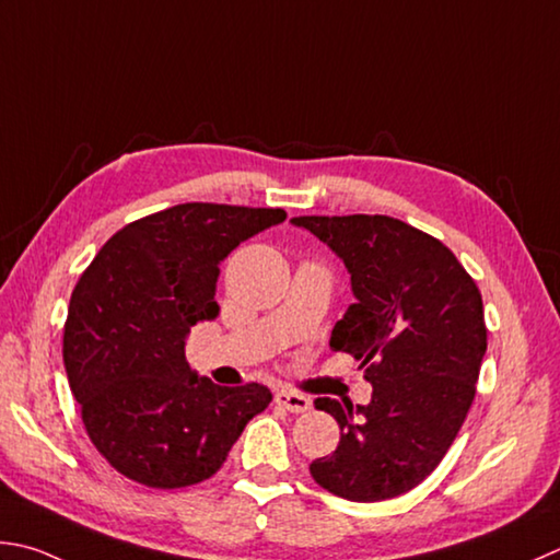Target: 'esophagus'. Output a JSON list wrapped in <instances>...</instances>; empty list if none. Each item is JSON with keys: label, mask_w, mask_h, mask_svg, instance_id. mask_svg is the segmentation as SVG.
I'll use <instances>...</instances> for the list:
<instances>
[{"label": "esophagus", "mask_w": 560, "mask_h": 560, "mask_svg": "<svg viewBox=\"0 0 560 560\" xmlns=\"http://www.w3.org/2000/svg\"><path fill=\"white\" fill-rule=\"evenodd\" d=\"M276 405L292 411V415H302V411H307L312 407L310 397H304L300 393H290V389H280V393H276Z\"/></svg>", "instance_id": "1"}]
</instances>
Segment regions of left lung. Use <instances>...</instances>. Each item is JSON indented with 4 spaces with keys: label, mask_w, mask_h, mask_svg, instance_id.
I'll list each match as a JSON object with an SVG mask.
<instances>
[{
    "label": "left lung",
    "mask_w": 560,
    "mask_h": 560,
    "mask_svg": "<svg viewBox=\"0 0 560 560\" xmlns=\"http://www.w3.org/2000/svg\"><path fill=\"white\" fill-rule=\"evenodd\" d=\"M351 272L355 302L329 346L351 353L373 385L368 405L314 399L341 441L310 472L351 502L405 494L446 456L476 397L488 348L482 298L439 238L383 214L294 217Z\"/></svg>",
    "instance_id": "1"
}]
</instances>
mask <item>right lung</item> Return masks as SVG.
I'll use <instances>...</instances> for the list:
<instances>
[{"instance_id":"right-lung-1","label":"right lung","mask_w":560,"mask_h":560,"mask_svg":"<svg viewBox=\"0 0 560 560\" xmlns=\"http://www.w3.org/2000/svg\"><path fill=\"white\" fill-rule=\"evenodd\" d=\"M284 217L270 207L177 205L116 231L82 272L62 361L88 436L121 476L158 490L212 478L270 405L266 385L221 387L197 375L185 339L219 314V262Z\"/></svg>"}]
</instances>
